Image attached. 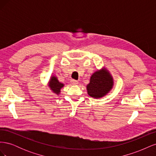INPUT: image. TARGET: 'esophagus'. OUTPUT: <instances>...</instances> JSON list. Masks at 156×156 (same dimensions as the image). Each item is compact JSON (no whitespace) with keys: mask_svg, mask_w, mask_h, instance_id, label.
Returning <instances> with one entry per match:
<instances>
[{"mask_svg":"<svg viewBox=\"0 0 156 156\" xmlns=\"http://www.w3.org/2000/svg\"><path fill=\"white\" fill-rule=\"evenodd\" d=\"M71 83H72V84H73V85H76V84H78V81H76V80H74V79L71 80Z\"/></svg>","mask_w":156,"mask_h":156,"instance_id":"1","label":"esophagus"}]
</instances>
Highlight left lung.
Instances as JSON below:
<instances>
[{"label": "left lung", "instance_id": "left-lung-1", "mask_svg": "<svg viewBox=\"0 0 156 156\" xmlns=\"http://www.w3.org/2000/svg\"><path fill=\"white\" fill-rule=\"evenodd\" d=\"M112 86L113 79L109 72L105 69L98 70L92 75L87 86L88 94L94 98H100L105 96Z\"/></svg>", "mask_w": 156, "mask_h": 156}]
</instances>
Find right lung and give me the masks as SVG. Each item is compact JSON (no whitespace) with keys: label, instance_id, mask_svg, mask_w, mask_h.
Returning a JSON list of instances; mask_svg holds the SVG:
<instances>
[{"label":"right lung","instance_id":"right-lung-1","mask_svg":"<svg viewBox=\"0 0 156 156\" xmlns=\"http://www.w3.org/2000/svg\"><path fill=\"white\" fill-rule=\"evenodd\" d=\"M49 86L51 90H53V92H54L56 94H59L60 89L64 87V84L60 83L58 81L57 78L55 76H53L51 77L50 79Z\"/></svg>","mask_w":156,"mask_h":156}]
</instances>
